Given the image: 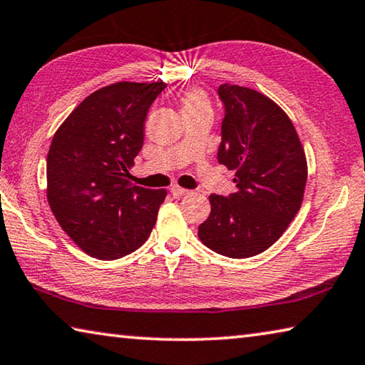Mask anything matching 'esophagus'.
Masks as SVG:
<instances>
[{"instance_id":"esophagus-1","label":"esophagus","mask_w":365,"mask_h":365,"mask_svg":"<svg viewBox=\"0 0 365 365\" xmlns=\"http://www.w3.org/2000/svg\"><path fill=\"white\" fill-rule=\"evenodd\" d=\"M170 193L174 195L175 197H183V196L190 195V191H188V190H185V188H180V187H174V188L170 190Z\"/></svg>"}]
</instances>
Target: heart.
<instances>
[{"instance_id": "1", "label": "heart", "mask_w": 365, "mask_h": 365, "mask_svg": "<svg viewBox=\"0 0 365 365\" xmlns=\"http://www.w3.org/2000/svg\"><path fill=\"white\" fill-rule=\"evenodd\" d=\"M182 114L196 113V110H209V100L201 90H188L180 98Z\"/></svg>"}]
</instances>
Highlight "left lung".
Instances as JSON below:
<instances>
[{
	"instance_id": "left-lung-1",
	"label": "left lung",
	"mask_w": 365,
	"mask_h": 365,
	"mask_svg": "<svg viewBox=\"0 0 365 365\" xmlns=\"http://www.w3.org/2000/svg\"><path fill=\"white\" fill-rule=\"evenodd\" d=\"M217 159L235 170L237 190L211 195L197 237L222 256L243 259L270 248L298 214L307 180L306 153L285 110L256 90L224 83Z\"/></svg>"
}]
</instances>
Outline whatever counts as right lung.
<instances>
[{"label":"right lung","mask_w":365,"mask_h":365,"mask_svg":"<svg viewBox=\"0 0 365 365\" xmlns=\"http://www.w3.org/2000/svg\"><path fill=\"white\" fill-rule=\"evenodd\" d=\"M164 82H117L86 96L61 123L46 158L48 205L86 255L110 261L143 245L168 191L127 180L148 109Z\"/></svg>","instance_id":"right-lung-1"}]
</instances>
